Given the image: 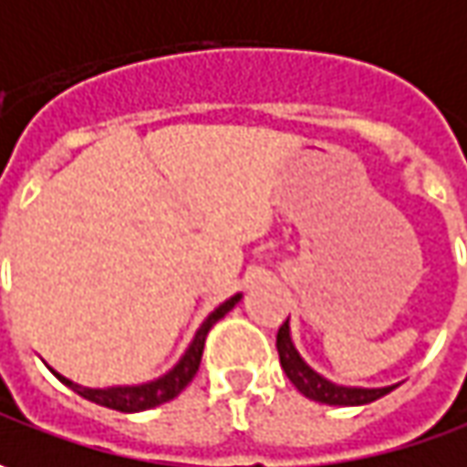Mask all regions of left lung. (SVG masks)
I'll return each mask as SVG.
<instances>
[{"label": "left lung", "mask_w": 467, "mask_h": 467, "mask_svg": "<svg viewBox=\"0 0 467 467\" xmlns=\"http://www.w3.org/2000/svg\"><path fill=\"white\" fill-rule=\"evenodd\" d=\"M276 353H279V363H282L287 379L295 384V389L300 395L308 397V400L324 402V405H366V402H374V400L389 395L395 389V387H381V389L339 387V384H332L329 379H324L321 374H316L314 368L300 358V353L295 350L287 321L276 332Z\"/></svg>", "instance_id": "8db88e82"}]
</instances>
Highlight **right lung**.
Listing matches in <instances>:
<instances>
[{
	"label": "right lung",
	"instance_id": "1",
	"mask_svg": "<svg viewBox=\"0 0 467 467\" xmlns=\"http://www.w3.org/2000/svg\"><path fill=\"white\" fill-rule=\"evenodd\" d=\"M240 300V295H234L230 300H224L216 311H213L203 324L201 329L195 332L191 348L185 350V355L180 358V363L174 366L170 374H164L156 381H149V384H138V387H107V389H88V387H78L72 384L70 379L59 376L54 371V376L59 381H65L70 389H75L80 397L91 400L96 405H104V408H112V410H119V413H140V410H149V408H156L161 402H170L174 397L180 395L191 381L193 376L198 374V366H201V355H203V345H206V335L212 329L213 324L222 318L224 314H230L234 308V303Z\"/></svg>",
	"mask_w": 467,
	"mask_h": 467
}]
</instances>
